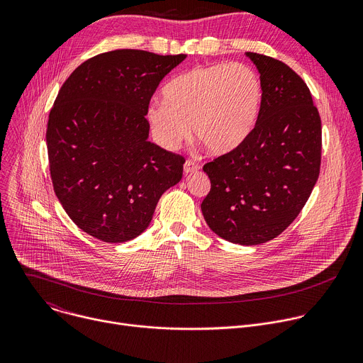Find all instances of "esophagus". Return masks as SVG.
Masks as SVG:
<instances>
[{
	"instance_id": "esophagus-1",
	"label": "esophagus",
	"mask_w": 363,
	"mask_h": 363,
	"mask_svg": "<svg viewBox=\"0 0 363 363\" xmlns=\"http://www.w3.org/2000/svg\"><path fill=\"white\" fill-rule=\"evenodd\" d=\"M199 169V165L195 164L194 161H186L184 164V172L185 174H192V172H196Z\"/></svg>"
}]
</instances>
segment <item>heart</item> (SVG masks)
<instances>
[{
	"label": "heart",
	"mask_w": 363,
	"mask_h": 363,
	"mask_svg": "<svg viewBox=\"0 0 363 363\" xmlns=\"http://www.w3.org/2000/svg\"><path fill=\"white\" fill-rule=\"evenodd\" d=\"M164 100L147 108V122L157 140L175 149L188 135L213 155L238 149L260 118L264 90L260 74L247 65L198 66L172 79Z\"/></svg>",
	"instance_id": "heart-1"
}]
</instances>
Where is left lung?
Masks as SVG:
<instances>
[{
	"instance_id": "8db88e82",
	"label": "left lung",
	"mask_w": 363,
	"mask_h": 363,
	"mask_svg": "<svg viewBox=\"0 0 363 363\" xmlns=\"http://www.w3.org/2000/svg\"><path fill=\"white\" fill-rule=\"evenodd\" d=\"M245 56L263 82L260 118L238 149L203 165L211 191L201 210L221 238L255 245L281 234L312 194L320 171L322 122L297 73L269 56Z\"/></svg>"
}]
</instances>
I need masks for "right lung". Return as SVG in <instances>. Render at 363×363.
I'll use <instances>...</instances> for the list:
<instances>
[{
  "instance_id": "add662e5",
  "label": "right lung",
  "mask_w": 363,
  "mask_h": 363,
  "mask_svg": "<svg viewBox=\"0 0 363 363\" xmlns=\"http://www.w3.org/2000/svg\"><path fill=\"white\" fill-rule=\"evenodd\" d=\"M186 55L115 50L80 65L62 86L47 123L55 192L73 223L105 242L150 224L185 160L147 140L152 94Z\"/></svg>"
}]
</instances>
